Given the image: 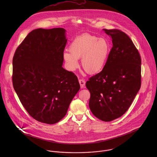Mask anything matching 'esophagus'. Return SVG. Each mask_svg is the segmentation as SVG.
<instances>
[{"mask_svg":"<svg viewBox=\"0 0 157 157\" xmlns=\"http://www.w3.org/2000/svg\"><path fill=\"white\" fill-rule=\"evenodd\" d=\"M79 83H80V85L81 88H85L86 82H85L84 80H82V79L79 80Z\"/></svg>","mask_w":157,"mask_h":157,"instance_id":"34e87169","label":"esophagus"}]
</instances>
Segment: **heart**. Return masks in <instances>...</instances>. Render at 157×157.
Masks as SVG:
<instances>
[{
	"mask_svg": "<svg viewBox=\"0 0 157 157\" xmlns=\"http://www.w3.org/2000/svg\"><path fill=\"white\" fill-rule=\"evenodd\" d=\"M69 51L63 53V57L69 70L74 71L78 67V59L82 58L83 69L87 72L94 74L100 72L105 67L110 45L105 38L84 34L72 41Z\"/></svg>",
	"mask_w": 157,
	"mask_h": 157,
	"instance_id": "heart-1",
	"label": "heart"
}]
</instances>
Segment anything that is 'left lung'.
Listing matches in <instances>:
<instances>
[{"label": "left lung", "mask_w": 157, "mask_h": 157, "mask_svg": "<svg viewBox=\"0 0 157 157\" xmlns=\"http://www.w3.org/2000/svg\"><path fill=\"white\" fill-rule=\"evenodd\" d=\"M113 46L104 69L86 83L89 106L98 119L111 121L121 117L131 105L141 87L140 53L130 37L118 29H103Z\"/></svg>", "instance_id": "1"}]
</instances>
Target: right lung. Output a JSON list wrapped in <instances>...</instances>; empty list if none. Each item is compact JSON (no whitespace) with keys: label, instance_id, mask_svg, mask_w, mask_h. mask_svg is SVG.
<instances>
[{"label":"right lung","instance_id":"1","mask_svg":"<svg viewBox=\"0 0 157 157\" xmlns=\"http://www.w3.org/2000/svg\"><path fill=\"white\" fill-rule=\"evenodd\" d=\"M65 31L33 30L13 59V85L23 106L34 119L49 124L65 116L80 88L77 76L62 67Z\"/></svg>","mask_w":157,"mask_h":157}]
</instances>
